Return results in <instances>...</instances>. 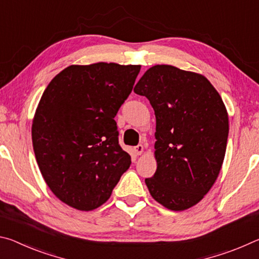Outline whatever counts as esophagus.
Returning a JSON list of instances; mask_svg holds the SVG:
<instances>
[{
    "label": "esophagus",
    "mask_w": 259,
    "mask_h": 259,
    "mask_svg": "<svg viewBox=\"0 0 259 259\" xmlns=\"http://www.w3.org/2000/svg\"><path fill=\"white\" fill-rule=\"evenodd\" d=\"M135 152H136V154H137V155L142 154V153L144 152V146L142 145V144H139V145L135 147Z\"/></svg>",
    "instance_id": "34e87169"
}]
</instances>
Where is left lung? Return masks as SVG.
Wrapping results in <instances>:
<instances>
[{"label":"left lung","mask_w":259,"mask_h":259,"mask_svg":"<svg viewBox=\"0 0 259 259\" xmlns=\"http://www.w3.org/2000/svg\"><path fill=\"white\" fill-rule=\"evenodd\" d=\"M134 91L145 96L156 119L154 176L145 183L152 198L182 211L193 207L216 182L224 161L229 115L207 78L171 65H155Z\"/></svg>","instance_id":"left-lung-1"}]
</instances>
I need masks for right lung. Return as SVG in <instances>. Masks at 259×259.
I'll use <instances>...</instances> for the list:
<instances>
[{
  "instance_id": "right-lung-1",
  "label": "right lung",
  "mask_w": 259,
  "mask_h": 259,
  "mask_svg": "<svg viewBox=\"0 0 259 259\" xmlns=\"http://www.w3.org/2000/svg\"><path fill=\"white\" fill-rule=\"evenodd\" d=\"M139 71V65H72L43 93L32 124L35 157L47 185L69 207H100L129 169L114 117Z\"/></svg>"
}]
</instances>
